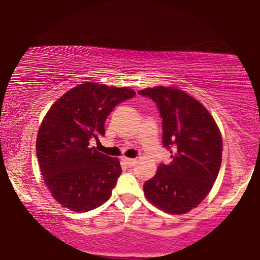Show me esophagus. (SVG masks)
<instances>
[{"label":"esophagus","instance_id":"esophagus-1","mask_svg":"<svg viewBox=\"0 0 260 260\" xmlns=\"http://www.w3.org/2000/svg\"><path fill=\"white\" fill-rule=\"evenodd\" d=\"M123 162L125 163V165L127 166V167H134L135 166V163H136V159L135 158H127V157H123Z\"/></svg>","mask_w":260,"mask_h":260}]
</instances>
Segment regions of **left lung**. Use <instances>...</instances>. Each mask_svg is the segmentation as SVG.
<instances>
[{
  "instance_id": "obj_1",
  "label": "left lung",
  "mask_w": 260,
  "mask_h": 260,
  "mask_svg": "<svg viewBox=\"0 0 260 260\" xmlns=\"http://www.w3.org/2000/svg\"><path fill=\"white\" fill-rule=\"evenodd\" d=\"M138 93L157 105L163 147L173 154L144 183V194L162 211L184 214L207 197L218 177L221 135L205 106L179 88L155 86Z\"/></svg>"
}]
</instances>
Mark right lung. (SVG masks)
I'll return each instance as SVG.
<instances>
[{
    "mask_svg": "<svg viewBox=\"0 0 260 260\" xmlns=\"http://www.w3.org/2000/svg\"><path fill=\"white\" fill-rule=\"evenodd\" d=\"M135 94L129 87L79 84L45 116L37 138L38 161L46 186L63 207L81 213L109 200L122 174L119 161L88 144L105 134L115 106Z\"/></svg>",
    "mask_w": 260,
    "mask_h": 260,
    "instance_id": "right-lung-1",
    "label": "right lung"
}]
</instances>
